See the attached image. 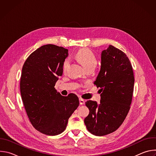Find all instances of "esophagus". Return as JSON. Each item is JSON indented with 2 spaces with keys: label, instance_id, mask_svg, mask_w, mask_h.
<instances>
[{
  "label": "esophagus",
  "instance_id": "obj_1",
  "mask_svg": "<svg viewBox=\"0 0 156 156\" xmlns=\"http://www.w3.org/2000/svg\"><path fill=\"white\" fill-rule=\"evenodd\" d=\"M79 100H80V105H83V104H84L85 101H84V99H81V98H80Z\"/></svg>",
  "mask_w": 156,
  "mask_h": 156
}]
</instances>
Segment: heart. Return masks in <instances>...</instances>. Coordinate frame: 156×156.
I'll use <instances>...</instances> for the list:
<instances>
[{
	"label": "heart",
	"mask_w": 156,
	"mask_h": 156,
	"mask_svg": "<svg viewBox=\"0 0 156 156\" xmlns=\"http://www.w3.org/2000/svg\"><path fill=\"white\" fill-rule=\"evenodd\" d=\"M75 57L79 60L84 68L88 66H96L97 58L94 53L87 49H81L77 52L75 55ZM70 61L69 58H66L62 64V70H66L69 65Z\"/></svg>",
	"instance_id": "heart-1"
}]
</instances>
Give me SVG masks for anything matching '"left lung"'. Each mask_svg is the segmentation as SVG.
<instances>
[{"label":"left lung","mask_w":156,"mask_h":156,"mask_svg":"<svg viewBox=\"0 0 156 156\" xmlns=\"http://www.w3.org/2000/svg\"><path fill=\"white\" fill-rule=\"evenodd\" d=\"M134 83L131 64L123 52L112 45L102 51L101 70L94 83L101 87V101L86 102L90 114L84 122L91 134L107 135L120 126L130 108Z\"/></svg>","instance_id":"8db88e82"}]
</instances>
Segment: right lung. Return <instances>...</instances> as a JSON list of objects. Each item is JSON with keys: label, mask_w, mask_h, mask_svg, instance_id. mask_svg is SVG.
Wrapping results in <instances>:
<instances>
[{"label": "right lung", "mask_w": 156, "mask_h": 156, "mask_svg": "<svg viewBox=\"0 0 156 156\" xmlns=\"http://www.w3.org/2000/svg\"><path fill=\"white\" fill-rule=\"evenodd\" d=\"M68 51L53 44L44 45L30 55L22 68L20 93L27 115L36 129L49 136L65 129L79 105L76 95L63 96L54 87Z\"/></svg>", "instance_id": "1"}]
</instances>
